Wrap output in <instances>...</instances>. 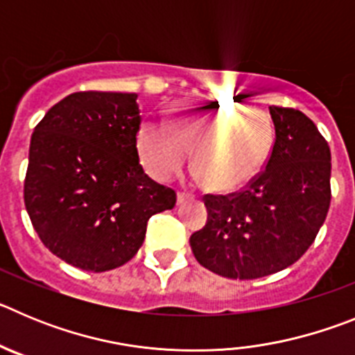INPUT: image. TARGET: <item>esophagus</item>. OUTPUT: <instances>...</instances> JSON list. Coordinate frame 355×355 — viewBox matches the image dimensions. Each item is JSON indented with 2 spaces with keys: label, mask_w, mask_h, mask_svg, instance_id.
Listing matches in <instances>:
<instances>
[{
  "label": "esophagus",
  "mask_w": 355,
  "mask_h": 355,
  "mask_svg": "<svg viewBox=\"0 0 355 355\" xmlns=\"http://www.w3.org/2000/svg\"><path fill=\"white\" fill-rule=\"evenodd\" d=\"M193 199L192 193H187V192H178V205H183L184 200H190Z\"/></svg>",
  "instance_id": "obj_1"
}]
</instances>
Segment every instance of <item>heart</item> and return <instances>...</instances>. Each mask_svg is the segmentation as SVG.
I'll return each instance as SVG.
<instances>
[{
	"instance_id": "obj_1",
	"label": "heart",
	"mask_w": 355,
	"mask_h": 355,
	"mask_svg": "<svg viewBox=\"0 0 355 355\" xmlns=\"http://www.w3.org/2000/svg\"><path fill=\"white\" fill-rule=\"evenodd\" d=\"M272 119L259 108L178 103L168 124L146 121L137 133L144 167L156 180H168L187 165L215 192L243 188L263 171L274 147Z\"/></svg>"
}]
</instances>
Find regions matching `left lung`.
I'll return each mask as SVG.
<instances>
[{
  "instance_id": "left-lung-1",
  "label": "left lung",
  "mask_w": 355,
  "mask_h": 355,
  "mask_svg": "<svg viewBox=\"0 0 355 355\" xmlns=\"http://www.w3.org/2000/svg\"><path fill=\"white\" fill-rule=\"evenodd\" d=\"M275 139L268 162L227 196L206 193L208 222L190 236L200 265L229 279H258L302 258L331 205V149L300 110L268 106Z\"/></svg>"
}]
</instances>
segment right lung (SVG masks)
Here are the masks:
<instances>
[{
  "mask_svg": "<svg viewBox=\"0 0 355 355\" xmlns=\"http://www.w3.org/2000/svg\"><path fill=\"white\" fill-rule=\"evenodd\" d=\"M137 94L74 92L31 135L24 206L40 241L87 272L133 258L153 215L175 206L172 188L144 172Z\"/></svg>",
  "mask_w": 355,
  "mask_h": 355,
  "instance_id": "1",
  "label": "right lung"
}]
</instances>
